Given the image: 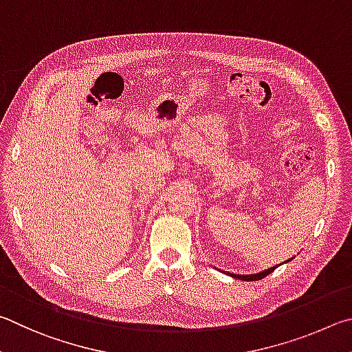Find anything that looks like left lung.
Here are the masks:
<instances>
[{"instance_id": "1", "label": "left lung", "mask_w": 352, "mask_h": 352, "mask_svg": "<svg viewBox=\"0 0 352 352\" xmlns=\"http://www.w3.org/2000/svg\"><path fill=\"white\" fill-rule=\"evenodd\" d=\"M291 260H292V258H291ZM291 260H287V261H291ZM275 269H276V266L270 267V269H266V270H263V272H260V274H254V275L230 274V276H233V278H238V280H244V281H256V280H261V278H264V276H267L270 272H274Z\"/></svg>"}]
</instances>
